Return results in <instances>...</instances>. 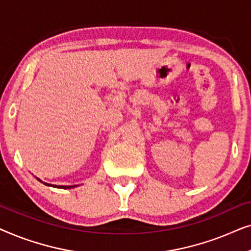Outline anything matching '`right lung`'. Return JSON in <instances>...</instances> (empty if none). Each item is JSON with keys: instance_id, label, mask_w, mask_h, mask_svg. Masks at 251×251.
Listing matches in <instances>:
<instances>
[{"instance_id": "obj_1", "label": "right lung", "mask_w": 251, "mask_h": 251, "mask_svg": "<svg viewBox=\"0 0 251 251\" xmlns=\"http://www.w3.org/2000/svg\"><path fill=\"white\" fill-rule=\"evenodd\" d=\"M37 180H40L39 178H37ZM41 183H42V180H40ZM43 184H46V185H48V186H53V187H58V188H64V190H66V188H73V187H75V185H71V186H60V185H50V184H47V183H43Z\"/></svg>"}]
</instances>
